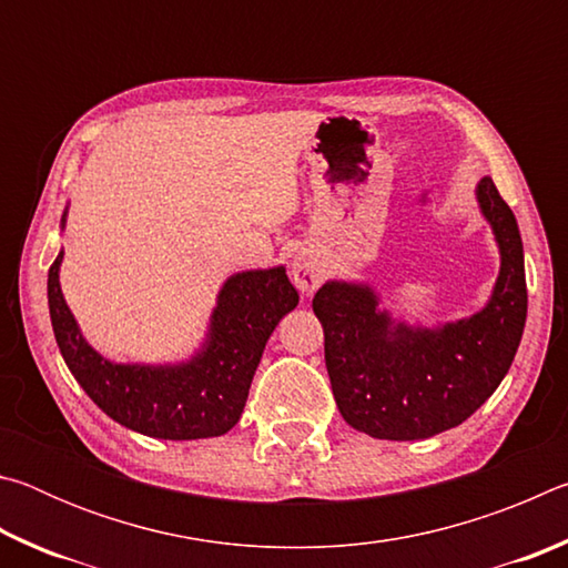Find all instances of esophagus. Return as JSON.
<instances>
[{
  "label": "esophagus",
  "instance_id": "1",
  "mask_svg": "<svg viewBox=\"0 0 568 568\" xmlns=\"http://www.w3.org/2000/svg\"><path fill=\"white\" fill-rule=\"evenodd\" d=\"M291 277H293L297 291L313 293V291H318L323 283V271H321L318 261H315L311 253H301V255H295V261L291 265Z\"/></svg>",
  "mask_w": 568,
  "mask_h": 568
}]
</instances>
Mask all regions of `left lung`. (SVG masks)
<instances>
[{"label":"left lung","instance_id":"8db88e82","mask_svg":"<svg viewBox=\"0 0 568 568\" xmlns=\"http://www.w3.org/2000/svg\"><path fill=\"white\" fill-rule=\"evenodd\" d=\"M476 203L498 247V275L480 311L436 325L408 323L365 281L331 277L313 297L341 416L386 440H420L456 428L501 386L526 325L524 243L494 180Z\"/></svg>","mask_w":568,"mask_h":568}]
</instances>
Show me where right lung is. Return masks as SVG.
Returning a JSON list of instances; mask_svg holds the SVG:
<instances>
[{
  "label": "right lung",
  "mask_w": 568,
  "mask_h": 568,
  "mask_svg": "<svg viewBox=\"0 0 568 568\" xmlns=\"http://www.w3.org/2000/svg\"><path fill=\"white\" fill-rule=\"evenodd\" d=\"M64 207L60 227L67 225ZM60 250L47 275L57 345L84 393L120 426L162 440L223 436L243 416L250 383L275 325L295 311L283 265L233 273L220 285L203 343L178 363H114L84 338L60 285Z\"/></svg>",
  "instance_id": "obj_1"
}]
</instances>
